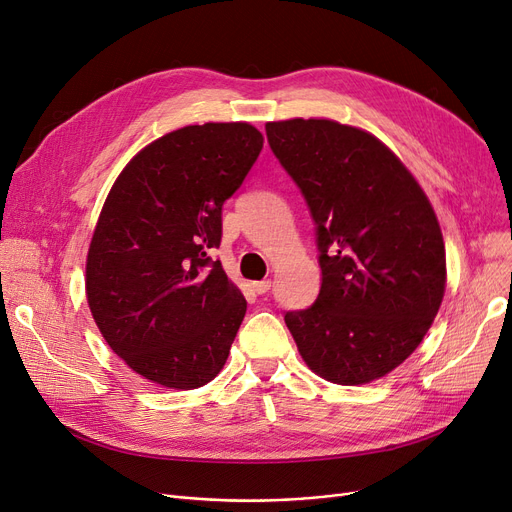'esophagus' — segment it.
Wrapping results in <instances>:
<instances>
[{
	"mask_svg": "<svg viewBox=\"0 0 512 512\" xmlns=\"http://www.w3.org/2000/svg\"><path fill=\"white\" fill-rule=\"evenodd\" d=\"M251 288H253L257 294H265V292H270V288H272V280L253 282V284H251Z\"/></svg>",
	"mask_w": 512,
	"mask_h": 512,
	"instance_id": "obj_1",
	"label": "esophagus"
}]
</instances>
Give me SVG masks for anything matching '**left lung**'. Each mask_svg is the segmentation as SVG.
Wrapping results in <instances>:
<instances>
[{
	"mask_svg": "<svg viewBox=\"0 0 512 512\" xmlns=\"http://www.w3.org/2000/svg\"><path fill=\"white\" fill-rule=\"evenodd\" d=\"M267 143L315 222L321 288L286 326L319 378L367 384L405 361L442 305L444 238L413 174L373 134L334 120L267 122Z\"/></svg>",
	"mask_w": 512,
	"mask_h": 512,
	"instance_id": "left-lung-1",
	"label": "left lung"
}]
</instances>
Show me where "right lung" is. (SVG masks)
<instances>
[{
	"label": "right lung",
	"instance_id": "add662e5",
	"mask_svg": "<svg viewBox=\"0 0 512 512\" xmlns=\"http://www.w3.org/2000/svg\"><path fill=\"white\" fill-rule=\"evenodd\" d=\"M261 147L247 122L178 128L134 155L103 203L87 301L112 351L153 384L205 386L230 355L247 301L209 249Z\"/></svg>",
	"mask_w": 512,
	"mask_h": 512
}]
</instances>
